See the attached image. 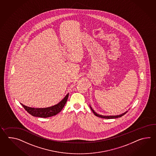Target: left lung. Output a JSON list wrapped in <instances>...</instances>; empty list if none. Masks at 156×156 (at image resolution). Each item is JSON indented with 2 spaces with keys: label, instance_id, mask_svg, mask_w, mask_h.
Here are the masks:
<instances>
[{
  "label": "left lung",
  "instance_id": "obj_1",
  "mask_svg": "<svg viewBox=\"0 0 156 156\" xmlns=\"http://www.w3.org/2000/svg\"><path fill=\"white\" fill-rule=\"evenodd\" d=\"M90 108H91V109L92 110L93 113H94L96 116L100 117V118H104V119H115V118H120V117H121V116H123L124 114H126L128 112V111H127L126 112H125V113H123V114H121V115H115V116H103V115H101L98 114L97 113H95V112H94V110L91 108V106H90Z\"/></svg>",
  "mask_w": 156,
  "mask_h": 156
}]
</instances>
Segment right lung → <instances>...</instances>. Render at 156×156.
<instances>
[{"instance_id":"add662e5","label":"right lung","mask_w":156,"mask_h":156,"mask_svg":"<svg viewBox=\"0 0 156 156\" xmlns=\"http://www.w3.org/2000/svg\"><path fill=\"white\" fill-rule=\"evenodd\" d=\"M69 94L58 104L54 106L46 108H33L28 107L26 105H24L23 104H22V105L24 109L32 116L41 118H48L50 116L56 115L62 110V108L66 103Z\"/></svg>"}]
</instances>
